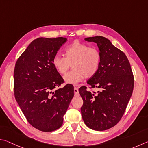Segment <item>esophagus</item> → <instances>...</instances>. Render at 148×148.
<instances>
[{
  "label": "esophagus",
  "instance_id": "34e87169",
  "mask_svg": "<svg viewBox=\"0 0 148 148\" xmlns=\"http://www.w3.org/2000/svg\"><path fill=\"white\" fill-rule=\"evenodd\" d=\"M74 93H75V95H76V96H77V95H79V90L76 87L74 88Z\"/></svg>",
  "mask_w": 148,
  "mask_h": 148
}]
</instances>
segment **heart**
I'll return each instance as SVG.
<instances>
[{
	"instance_id": "b5f03b06",
	"label": "heart",
	"mask_w": 148,
	"mask_h": 148,
	"mask_svg": "<svg viewBox=\"0 0 148 148\" xmlns=\"http://www.w3.org/2000/svg\"><path fill=\"white\" fill-rule=\"evenodd\" d=\"M101 55L96 48L75 41L65 49V57L56 55L53 59L54 68L65 75L72 64L73 70L64 76L66 83L75 85L86 78L94 76L99 68Z\"/></svg>"
}]
</instances>
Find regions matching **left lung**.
Listing matches in <instances>:
<instances>
[{"instance_id": "left-lung-1", "label": "left lung", "mask_w": 148, "mask_h": 148, "mask_svg": "<svg viewBox=\"0 0 148 148\" xmlns=\"http://www.w3.org/2000/svg\"><path fill=\"white\" fill-rule=\"evenodd\" d=\"M85 41L97 44L101 55L99 68L87 83L100 90L97 94L79 90L83 100L81 114L87 127L95 131L112 127L121 120L133 94L134 77L125 54L103 36H94Z\"/></svg>"}]
</instances>
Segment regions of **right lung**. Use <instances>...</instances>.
<instances>
[{"label":"right lung","instance_id":"obj_1","mask_svg":"<svg viewBox=\"0 0 148 148\" xmlns=\"http://www.w3.org/2000/svg\"><path fill=\"white\" fill-rule=\"evenodd\" d=\"M66 38H39L30 43L15 66L14 94L31 125L51 132L63 123L64 115L74 96L73 86L59 87L64 80L54 68L53 59Z\"/></svg>","mask_w":148,"mask_h":148}]
</instances>
